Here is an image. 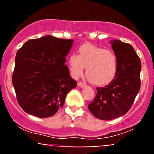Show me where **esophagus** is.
Segmentation results:
<instances>
[{"mask_svg":"<svg viewBox=\"0 0 154 154\" xmlns=\"http://www.w3.org/2000/svg\"><path fill=\"white\" fill-rule=\"evenodd\" d=\"M77 86L79 88H84L85 86V84L82 82H79L78 83H77Z\"/></svg>","mask_w":154,"mask_h":154,"instance_id":"obj_1","label":"esophagus"}]
</instances>
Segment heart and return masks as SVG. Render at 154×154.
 Instances as JSON below:
<instances>
[{"label": "heart", "instance_id": "obj_1", "mask_svg": "<svg viewBox=\"0 0 154 154\" xmlns=\"http://www.w3.org/2000/svg\"><path fill=\"white\" fill-rule=\"evenodd\" d=\"M72 75L77 78L86 67V75L90 82L95 85L110 82L117 71V59L115 54L106 49L85 44L80 47L79 56L72 54L69 59Z\"/></svg>", "mask_w": 154, "mask_h": 154}]
</instances>
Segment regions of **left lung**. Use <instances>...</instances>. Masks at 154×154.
I'll return each mask as SVG.
<instances>
[{
	"label": "left lung",
	"instance_id": "8db88e82",
	"mask_svg": "<svg viewBox=\"0 0 154 154\" xmlns=\"http://www.w3.org/2000/svg\"><path fill=\"white\" fill-rule=\"evenodd\" d=\"M110 43L117 59V71L109 85L96 88V96L88 105L93 115L102 120L125 115L140 88L141 61L135 49L121 40H111Z\"/></svg>",
	"mask_w": 154,
	"mask_h": 154
}]
</instances>
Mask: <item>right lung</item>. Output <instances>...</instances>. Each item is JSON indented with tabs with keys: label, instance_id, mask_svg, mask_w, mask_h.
<instances>
[{
	"label": "right lung",
	"instance_id": "1",
	"mask_svg": "<svg viewBox=\"0 0 154 154\" xmlns=\"http://www.w3.org/2000/svg\"><path fill=\"white\" fill-rule=\"evenodd\" d=\"M73 42L45 35L28 40L17 51L12 83L26 113L40 118L54 116L76 88L65 65Z\"/></svg>",
	"mask_w": 154,
	"mask_h": 154
}]
</instances>
